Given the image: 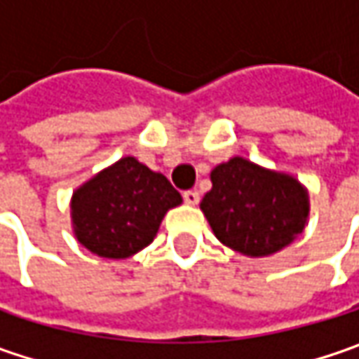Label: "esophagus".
<instances>
[{
    "label": "esophagus",
    "instance_id": "esophagus-1",
    "mask_svg": "<svg viewBox=\"0 0 359 359\" xmlns=\"http://www.w3.org/2000/svg\"><path fill=\"white\" fill-rule=\"evenodd\" d=\"M184 201H186L187 205H198L200 203V194L196 189L184 191Z\"/></svg>",
    "mask_w": 359,
    "mask_h": 359
}]
</instances>
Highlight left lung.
<instances>
[{
    "instance_id": "1",
    "label": "left lung",
    "mask_w": 359,
    "mask_h": 359,
    "mask_svg": "<svg viewBox=\"0 0 359 359\" xmlns=\"http://www.w3.org/2000/svg\"><path fill=\"white\" fill-rule=\"evenodd\" d=\"M200 208L215 238L248 257L278 254L304 231L310 194L292 173L233 156L215 165Z\"/></svg>"
}]
</instances>
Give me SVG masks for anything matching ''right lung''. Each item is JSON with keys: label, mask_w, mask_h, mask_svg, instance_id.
Returning <instances> with one entry per match:
<instances>
[{"label": "right lung", "mask_w": 359, "mask_h": 359, "mask_svg": "<svg viewBox=\"0 0 359 359\" xmlns=\"http://www.w3.org/2000/svg\"><path fill=\"white\" fill-rule=\"evenodd\" d=\"M182 201L163 173L126 156L74 191V236L91 254L126 259L154 241L163 215Z\"/></svg>", "instance_id": "add662e5"}]
</instances>
